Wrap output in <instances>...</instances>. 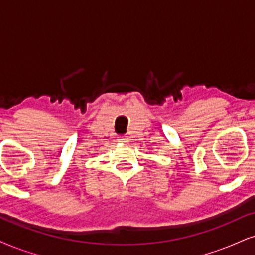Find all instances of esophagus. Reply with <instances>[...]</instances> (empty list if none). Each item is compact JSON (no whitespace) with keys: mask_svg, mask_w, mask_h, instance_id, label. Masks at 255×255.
Returning <instances> with one entry per match:
<instances>
[{"mask_svg":"<svg viewBox=\"0 0 255 255\" xmlns=\"http://www.w3.org/2000/svg\"><path fill=\"white\" fill-rule=\"evenodd\" d=\"M121 142H122V143H127V142H128V140L127 137H122V138H121Z\"/></svg>","mask_w":255,"mask_h":255,"instance_id":"obj_1","label":"esophagus"}]
</instances>
